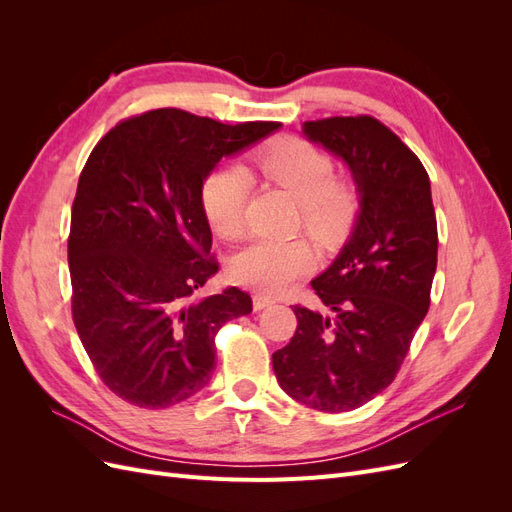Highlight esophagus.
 I'll list each match as a JSON object with an SVG mask.
<instances>
[{"instance_id":"1","label":"esophagus","mask_w":512,"mask_h":512,"mask_svg":"<svg viewBox=\"0 0 512 512\" xmlns=\"http://www.w3.org/2000/svg\"><path fill=\"white\" fill-rule=\"evenodd\" d=\"M252 303H254V309H256V312H260V309H265V307L273 305L275 301H273L271 297H267V294H260V292H256V294H254V299H252Z\"/></svg>"}]
</instances>
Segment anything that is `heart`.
<instances>
[{
  "instance_id": "obj_1",
  "label": "heart",
  "mask_w": 512,
  "mask_h": 512,
  "mask_svg": "<svg viewBox=\"0 0 512 512\" xmlns=\"http://www.w3.org/2000/svg\"><path fill=\"white\" fill-rule=\"evenodd\" d=\"M254 166L301 203L305 228L318 239H335L352 224L359 196L348 181L335 179L327 151L305 138H275L254 153ZM252 179L239 164H222L207 175L200 203L215 235L239 239L245 230V203ZM312 265V250L301 239H256L232 258L230 277L267 294L282 292Z\"/></svg>"
}]
</instances>
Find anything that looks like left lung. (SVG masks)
<instances>
[{
    "mask_svg": "<svg viewBox=\"0 0 512 512\" xmlns=\"http://www.w3.org/2000/svg\"><path fill=\"white\" fill-rule=\"evenodd\" d=\"M303 134L342 158L359 218L312 288L327 314L292 305L297 331L273 352L282 389L320 412L361 408L389 386L429 309L438 224L425 166L369 115L305 121Z\"/></svg>",
    "mask_w": 512,
    "mask_h": 512,
    "instance_id": "obj_1",
    "label": "left lung"
}]
</instances>
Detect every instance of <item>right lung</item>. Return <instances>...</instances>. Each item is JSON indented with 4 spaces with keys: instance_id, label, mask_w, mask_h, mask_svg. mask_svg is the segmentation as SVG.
I'll list each match as a JSON object with an SVG mask.
<instances>
[{
    "instance_id": "1",
    "label": "right lung",
    "mask_w": 512,
    "mask_h": 512,
    "mask_svg": "<svg viewBox=\"0 0 512 512\" xmlns=\"http://www.w3.org/2000/svg\"><path fill=\"white\" fill-rule=\"evenodd\" d=\"M280 128L228 126L179 108L130 117L91 151L72 203V320L98 376L138 408L181 404L209 384L215 335L252 312L230 286L194 303L220 265L200 203L224 156Z\"/></svg>"
}]
</instances>
